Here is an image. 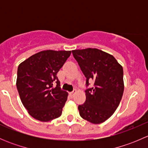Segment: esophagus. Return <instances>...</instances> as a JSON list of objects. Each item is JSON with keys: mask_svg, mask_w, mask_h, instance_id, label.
Segmentation results:
<instances>
[{"mask_svg": "<svg viewBox=\"0 0 148 148\" xmlns=\"http://www.w3.org/2000/svg\"><path fill=\"white\" fill-rule=\"evenodd\" d=\"M74 94H75V92H71L69 95H70V96L71 97H74Z\"/></svg>", "mask_w": 148, "mask_h": 148, "instance_id": "esophagus-1", "label": "esophagus"}]
</instances>
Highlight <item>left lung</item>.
I'll list each match as a JSON object with an SVG mask.
<instances>
[{
  "label": "left lung",
  "mask_w": 148,
  "mask_h": 148,
  "mask_svg": "<svg viewBox=\"0 0 148 148\" xmlns=\"http://www.w3.org/2000/svg\"><path fill=\"white\" fill-rule=\"evenodd\" d=\"M86 78L93 80L94 87L85 92L86 101L79 105V114L92 124L110 118L122 99L124 92L123 68L112 55L95 48L71 51Z\"/></svg>",
  "instance_id": "1"
}]
</instances>
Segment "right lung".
Instances as JSON below:
<instances>
[{"instance_id":"add662e5","label":"right lung","mask_w":148,"mask_h":148,"mask_svg":"<svg viewBox=\"0 0 148 148\" xmlns=\"http://www.w3.org/2000/svg\"><path fill=\"white\" fill-rule=\"evenodd\" d=\"M71 52L41 51L18 67L16 86L21 100L36 120L49 122L62 115L68 93L61 90L56 74Z\"/></svg>"}]
</instances>
